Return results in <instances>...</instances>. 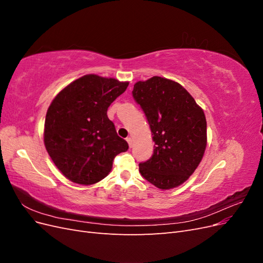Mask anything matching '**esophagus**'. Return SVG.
<instances>
[{"mask_svg": "<svg viewBox=\"0 0 263 263\" xmlns=\"http://www.w3.org/2000/svg\"><path fill=\"white\" fill-rule=\"evenodd\" d=\"M126 140H127V142H128V146L132 147L133 146V139H132V137H127Z\"/></svg>", "mask_w": 263, "mask_h": 263, "instance_id": "esophagus-1", "label": "esophagus"}]
</instances>
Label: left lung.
Instances as JSON below:
<instances>
[{
  "instance_id": "8db88e82",
  "label": "left lung",
  "mask_w": 263,
  "mask_h": 263,
  "mask_svg": "<svg viewBox=\"0 0 263 263\" xmlns=\"http://www.w3.org/2000/svg\"><path fill=\"white\" fill-rule=\"evenodd\" d=\"M133 97L147 116L155 141L153 157L139 163L141 176L160 190L183 184L208 145L204 110L180 83L157 76L135 83Z\"/></svg>"
}]
</instances>
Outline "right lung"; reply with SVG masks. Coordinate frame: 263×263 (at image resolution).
I'll return each instance as SVG.
<instances>
[{
	"mask_svg": "<svg viewBox=\"0 0 263 263\" xmlns=\"http://www.w3.org/2000/svg\"><path fill=\"white\" fill-rule=\"evenodd\" d=\"M129 82L85 74L55 95L45 119L44 144L71 182L92 185L112 170L114 158L128 149L107 117V108Z\"/></svg>",
	"mask_w": 263,
	"mask_h": 263,
	"instance_id": "1",
	"label": "right lung"
}]
</instances>
